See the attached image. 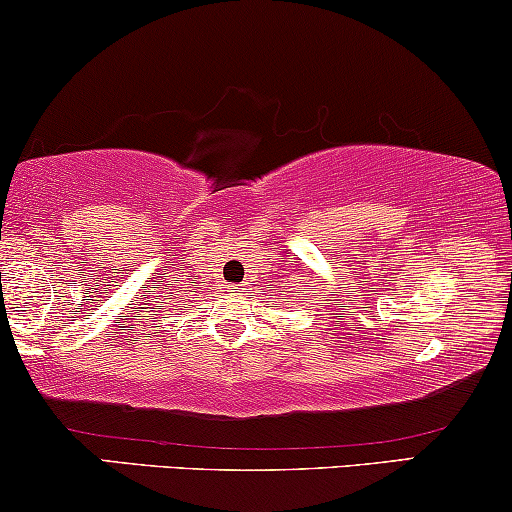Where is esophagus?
Here are the masks:
<instances>
[{"mask_svg":"<svg viewBox=\"0 0 512 512\" xmlns=\"http://www.w3.org/2000/svg\"><path fill=\"white\" fill-rule=\"evenodd\" d=\"M230 292H235V294H244V285H232V287H230Z\"/></svg>","mask_w":512,"mask_h":512,"instance_id":"esophagus-1","label":"esophagus"}]
</instances>
